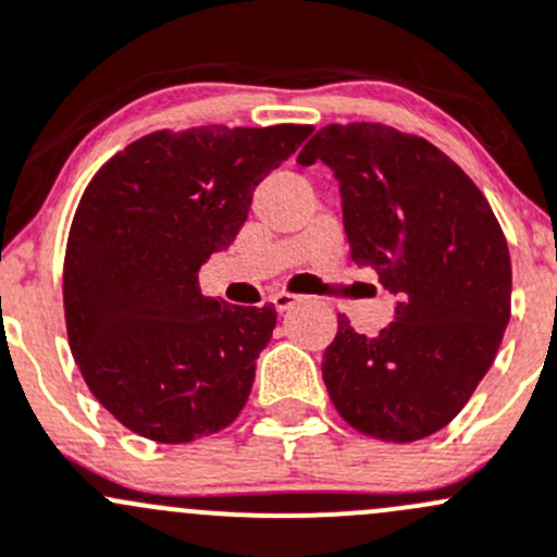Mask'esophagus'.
Instances as JSON below:
<instances>
[{"label":"esophagus","instance_id":"obj_1","mask_svg":"<svg viewBox=\"0 0 557 557\" xmlns=\"http://www.w3.org/2000/svg\"><path fill=\"white\" fill-rule=\"evenodd\" d=\"M299 301H301V296L285 294V290H277V294L272 296V305H274V310H277V312H288L290 307L299 305Z\"/></svg>","mask_w":557,"mask_h":557}]
</instances>
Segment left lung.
Returning <instances> with one entry per match:
<instances>
[{"mask_svg": "<svg viewBox=\"0 0 557 557\" xmlns=\"http://www.w3.org/2000/svg\"><path fill=\"white\" fill-rule=\"evenodd\" d=\"M332 169L356 267L397 296L375 337L339 315L321 370L350 428L394 444L455 419L511 315V258L487 198L441 149L386 124H329L296 163Z\"/></svg>", "mask_w": 557, "mask_h": 557, "instance_id": "obj_1", "label": "left lung"}]
</instances>
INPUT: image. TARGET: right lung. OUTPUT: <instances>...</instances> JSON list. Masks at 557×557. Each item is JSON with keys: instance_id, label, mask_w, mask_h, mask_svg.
<instances>
[{"instance_id": "1", "label": "right lung", "mask_w": 557, "mask_h": 557, "mask_svg": "<svg viewBox=\"0 0 557 557\" xmlns=\"http://www.w3.org/2000/svg\"><path fill=\"white\" fill-rule=\"evenodd\" d=\"M310 133L160 129L89 182L64 252V321L86 386L127 430L190 444L245 408L277 312L203 296L198 269L234 245L256 187Z\"/></svg>"}]
</instances>
